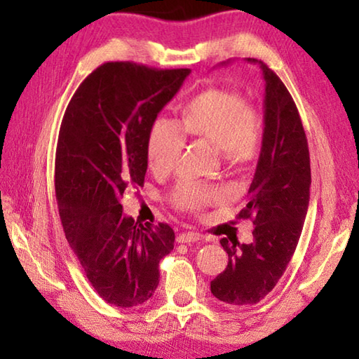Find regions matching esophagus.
Segmentation results:
<instances>
[{
    "mask_svg": "<svg viewBox=\"0 0 359 359\" xmlns=\"http://www.w3.org/2000/svg\"><path fill=\"white\" fill-rule=\"evenodd\" d=\"M201 239V234L188 231V233H179L177 236V242L179 243H189V242H197Z\"/></svg>",
    "mask_w": 359,
    "mask_h": 359,
    "instance_id": "obj_1",
    "label": "esophagus"
}]
</instances>
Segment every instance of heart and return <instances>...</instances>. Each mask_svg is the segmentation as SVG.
<instances>
[{
    "label": "heart",
    "mask_w": 359,
    "mask_h": 359,
    "mask_svg": "<svg viewBox=\"0 0 359 359\" xmlns=\"http://www.w3.org/2000/svg\"><path fill=\"white\" fill-rule=\"evenodd\" d=\"M262 116L255 104L228 89H207L182 108L180 121L157 117L147 140L148 165L154 172L171 171L185 148L187 137L207 140L219 148L228 163L253 160L262 143ZM224 191L202 184H182L172 193L175 207L199 211L220 199Z\"/></svg>",
    "instance_id": "1"
}]
</instances>
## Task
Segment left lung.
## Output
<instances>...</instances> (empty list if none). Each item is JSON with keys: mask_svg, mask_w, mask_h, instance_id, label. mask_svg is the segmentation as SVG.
<instances>
[{"mask_svg": "<svg viewBox=\"0 0 359 359\" xmlns=\"http://www.w3.org/2000/svg\"><path fill=\"white\" fill-rule=\"evenodd\" d=\"M259 63L265 80L261 156L239 219L253 220V242L220 239L226 269L211 280V293L231 306H253L278 284L299 242L310 201V154L306 131L284 83Z\"/></svg>", "mask_w": 359, "mask_h": 359, "instance_id": "obj_1", "label": "left lung"}]
</instances>
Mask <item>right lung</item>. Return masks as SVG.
Here are the masks:
<instances>
[{"mask_svg": "<svg viewBox=\"0 0 359 359\" xmlns=\"http://www.w3.org/2000/svg\"><path fill=\"white\" fill-rule=\"evenodd\" d=\"M189 72L104 63L75 90L60 126V219L90 285L116 307L140 306L154 294L158 262L174 248L170 225L143 226L123 216L120 197L143 185L149 128Z\"/></svg>", "mask_w": 359, "mask_h": 359, "instance_id": "add662e5", "label": "right lung"}]
</instances>
